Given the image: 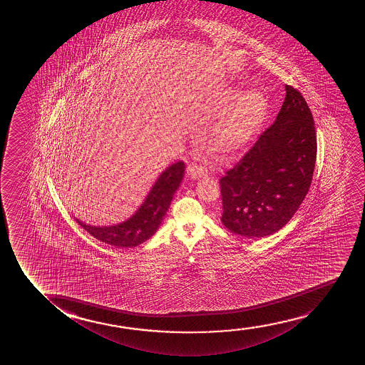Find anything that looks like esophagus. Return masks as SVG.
<instances>
[{
	"label": "esophagus",
	"mask_w": 365,
	"mask_h": 365,
	"mask_svg": "<svg viewBox=\"0 0 365 365\" xmlns=\"http://www.w3.org/2000/svg\"><path fill=\"white\" fill-rule=\"evenodd\" d=\"M208 173V170L205 168V165H188V175H190V178H200V177H205Z\"/></svg>",
	"instance_id": "obj_1"
}]
</instances>
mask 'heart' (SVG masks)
Here are the masks:
<instances>
[{
  "label": "heart",
  "mask_w": 365,
  "mask_h": 365,
  "mask_svg": "<svg viewBox=\"0 0 365 365\" xmlns=\"http://www.w3.org/2000/svg\"><path fill=\"white\" fill-rule=\"evenodd\" d=\"M235 96L227 97V102ZM268 103L259 91H245L230 106L223 120L212 135V150L220 155H230L240 150L253 137L264 120Z\"/></svg>",
  "instance_id": "b5f03b06"
}]
</instances>
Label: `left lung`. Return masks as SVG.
<instances>
[{
    "instance_id": "1",
    "label": "left lung",
    "mask_w": 365,
    "mask_h": 365,
    "mask_svg": "<svg viewBox=\"0 0 365 365\" xmlns=\"http://www.w3.org/2000/svg\"><path fill=\"white\" fill-rule=\"evenodd\" d=\"M274 123L220 180L222 223L245 237H267L283 228L309 190L315 160L314 120L299 91L285 86Z\"/></svg>"
}]
</instances>
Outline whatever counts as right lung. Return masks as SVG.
<instances>
[{
	"instance_id": "add662e5",
	"label": "right lung",
	"mask_w": 365,
	"mask_h": 365,
	"mask_svg": "<svg viewBox=\"0 0 365 365\" xmlns=\"http://www.w3.org/2000/svg\"><path fill=\"white\" fill-rule=\"evenodd\" d=\"M185 175V162L178 160L162 172L140 210L130 220L112 227H93L77 220L78 225L107 245L132 248L150 240L158 230L170 200Z\"/></svg>"
}]
</instances>
